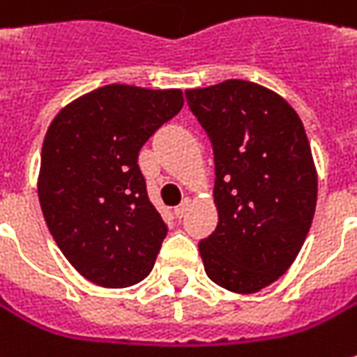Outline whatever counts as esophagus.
<instances>
[{
    "instance_id": "1",
    "label": "esophagus",
    "mask_w": 357,
    "mask_h": 357,
    "mask_svg": "<svg viewBox=\"0 0 357 357\" xmlns=\"http://www.w3.org/2000/svg\"><path fill=\"white\" fill-rule=\"evenodd\" d=\"M188 209H190V199H183V202L179 204L178 208L174 209V213H176V218H179V220H181V218H183V215L188 213Z\"/></svg>"
}]
</instances>
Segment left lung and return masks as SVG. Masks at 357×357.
Returning a JSON list of instances; mask_svg holds the SVG:
<instances>
[{"label": "left lung", "instance_id": "8db88e82", "mask_svg": "<svg viewBox=\"0 0 357 357\" xmlns=\"http://www.w3.org/2000/svg\"><path fill=\"white\" fill-rule=\"evenodd\" d=\"M185 100L215 163L218 227L199 241L204 268L218 286L254 294L286 273L314 220L318 176L302 119L243 79L188 89Z\"/></svg>", "mask_w": 357, "mask_h": 357}]
</instances>
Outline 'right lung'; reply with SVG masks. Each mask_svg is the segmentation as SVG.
I'll use <instances>...</instances> for the list:
<instances>
[{
  "mask_svg": "<svg viewBox=\"0 0 357 357\" xmlns=\"http://www.w3.org/2000/svg\"><path fill=\"white\" fill-rule=\"evenodd\" d=\"M183 105L179 89L112 84L66 105L45 133L38 194L50 234L86 280L148 278L167 225L137 165L142 146Z\"/></svg>",
  "mask_w": 357,
  "mask_h": 357,
  "instance_id": "1",
  "label": "right lung"
}]
</instances>
